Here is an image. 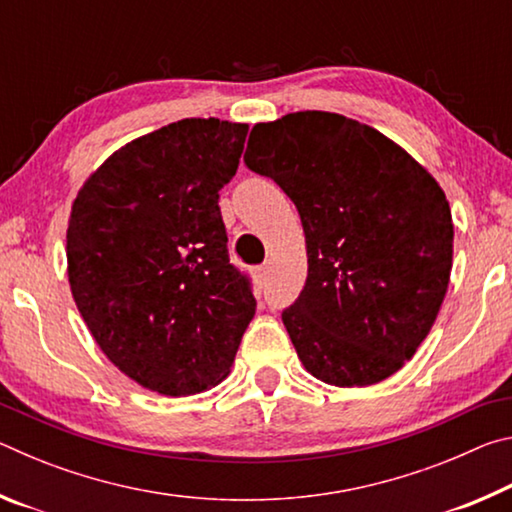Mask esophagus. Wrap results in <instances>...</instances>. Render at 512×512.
<instances>
[{
	"instance_id": "obj_1",
	"label": "esophagus",
	"mask_w": 512,
	"mask_h": 512,
	"mask_svg": "<svg viewBox=\"0 0 512 512\" xmlns=\"http://www.w3.org/2000/svg\"><path fill=\"white\" fill-rule=\"evenodd\" d=\"M266 275H268V266H257V268H255V280H257L259 284L266 282Z\"/></svg>"
}]
</instances>
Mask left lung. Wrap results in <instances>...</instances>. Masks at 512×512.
<instances>
[{"instance_id": "left-lung-1", "label": "left lung", "mask_w": 512, "mask_h": 512, "mask_svg": "<svg viewBox=\"0 0 512 512\" xmlns=\"http://www.w3.org/2000/svg\"><path fill=\"white\" fill-rule=\"evenodd\" d=\"M244 160L284 189L305 230L307 282L282 314L302 366L339 388L395 375L449 287L443 187L384 133L323 110L255 124Z\"/></svg>"}]
</instances>
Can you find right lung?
<instances>
[{"mask_svg":"<svg viewBox=\"0 0 512 512\" xmlns=\"http://www.w3.org/2000/svg\"><path fill=\"white\" fill-rule=\"evenodd\" d=\"M248 124L180 119L94 169L67 223V280L101 352L146 391L185 397L230 375L255 316L228 259L219 189Z\"/></svg>","mask_w":512,"mask_h":512,"instance_id":"add662e5","label":"right lung"}]
</instances>
